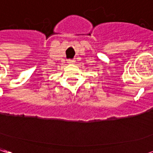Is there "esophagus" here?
Returning a JSON list of instances; mask_svg holds the SVG:
<instances>
[{"instance_id": "34e87169", "label": "esophagus", "mask_w": 153, "mask_h": 153, "mask_svg": "<svg viewBox=\"0 0 153 153\" xmlns=\"http://www.w3.org/2000/svg\"><path fill=\"white\" fill-rule=\"evenodd\" d=\"M74 62H75V60H68V63L74 64Z\"/></svg>"}]
</instances>
